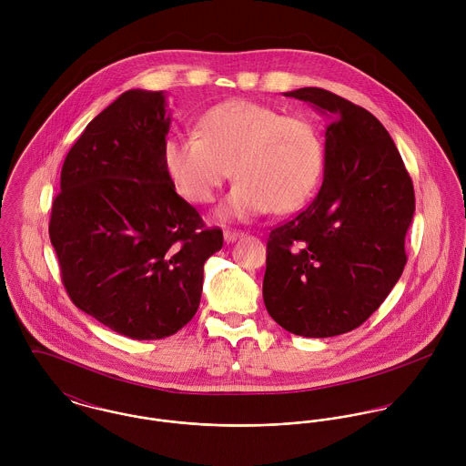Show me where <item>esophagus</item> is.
<instances>
[{
	"label": "esophagus",
	"mask_w": 466,
	"mask_h": 466,
	"mask_svg": "<svg viewBox=\"0 0 466 466\" xmlns=\"http://www.w3.org/2000/svg\"><path fill=\"white\" fill-rule=\"evenodd\" d=\"M242 235H244L242 231H237V229H226V231H224V240L229 244V242L238 240Z\"/></svg>",
	"instance_id": "1"
}]
</instances>
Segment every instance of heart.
I'll list each match as a JSON object with an SVG mask.
<instances>
[{
	"label": "heart",
	"mask_w": 466,
	"mask_h": 466,
	"mask_svg": "<svg viewBox=\"0 0 466 466\" xmlns=\"http://www.w3.org/2000/svg\"><path fill=\"white\" fill-rule=\"evenodd\" d=\"M165 170L194 204L215 199L238 177L220 206L224 218H249L274 208L289 213L310 199L325 168V139L303 116L251 102L229 100L208 109L199 133L170 134L163 143Z\"/></svg>",
	"instance_id": "1"
}]
</instances>
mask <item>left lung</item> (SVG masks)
Listing matches in <instances>:
<instances>
[{
	"mask_svg": "<svg viewBox=\"0 0 466 466\" xmlns=\"http://www.w3.org/2000/svg\"><path fill=\"white\" fill-rule=\"evenodd\" d=\"M329 118L318 198L267 240L264 303L287 332L333 337L360 327L407 262L414 188L386 127L321 87L285 93Z\"/></svg>",
	"mask_w": 466,
	"mask_h": 466,
	"instance_id": "1",
	"label": "left lung"
}]
</instances>
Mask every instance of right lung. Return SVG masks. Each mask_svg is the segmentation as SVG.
I'll list each match as a JSON object with an SVG mask.
<instances>
[{
  "label": "right lung",
  "instance_id": "add662e5",
  "mask_svg": "<svg viewBox=\"0 0 466 466\" xmlns=\"http://www.w3.org/2000/svg\"><path fill=\"white\" fill-rule=\"evenodd\" d=\"M168 127L163 91L122 93L69 148L52 204L69 299L137 340L174 335L196 316L204 262L224 242L165 170Z\"/></svg>",
  "mask_w": 466,
  "mask_h": 466
}]
</instances>
